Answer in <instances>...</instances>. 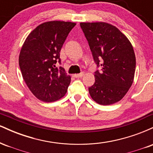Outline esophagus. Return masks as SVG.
Returning a JSON list of instances; mask_svg holds the SVG:
<instances>
[{
    "label": "esophagus",
    "mask_w": 153,
    "mask_h": 153,
    "mask_svg": "<svg viewBox=\"0 0 153 153\" xmlns=\"http://www.w3.org/2000/svg\"><path fill=\"white\" fill-rule=\"evenodd\" d=\"M83 75H84V73L82 72V73H79V74H74L73 75V76L76 78H81V77L83 76Z\"/></svg>",
    "instance_id": "1"
}]
</instances>
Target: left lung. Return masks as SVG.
<instances>
[{"label":"left lung","mask_w":153,"mask_h":153,"mask_svg":"<svg viewBox=\"0 0 153 153\" xmlns=\"http://www.w3.org/2000/svg\"><path fill=\"white\" fill-rule=\"evenodd\" d=\"M94 62L95 82L88 88L91 98L101 105L118 102L133 82L136 58L132 45L114 26L103 22L80 23Z\"/></svg>","instance_id":"8db88e82"}]
</instances>
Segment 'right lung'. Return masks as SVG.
<instances>
[{
  "mask_svg": "<svg viewBox=\"0 0 153 153\" xmlns=\"http://www.w3.org/2000/svg\"><path fill=\"white\" fill-rule=\"evenodd\" d=\"M76 24L65 22L43 23L24 42L19 63L24 81L31 92L44 102H52L65 95L71 83L61 64L59 52L67 36Z\"/></svg>",
  "mask_w": 153,
  "mask_h": 153,
  "instance_id": "right-lung-1",
  "label": "right lung"
}]
</instances>
